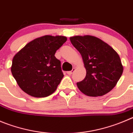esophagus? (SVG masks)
I'll return each instance as SVG.
<instances>
[{
  "label": "esophagus",
  "instance_id": "1",
  "mask_svg": "<svg viewBox=\"0 0 133 133\" xmlns=\"http://www.w3.org/2000/svg\"><path fill=\"white\" fill-rule=\"evenodd\" d=\"M75 68H74L71 71H67V74H68V75H71V74H72L73 73H74V71H75Z\"/></svg>",
  "mask_w": 133,
  "mask_h": 133
}]
</instances>
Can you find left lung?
I'll return each instance as SVG.
<instances>
[{
    "label": "left lung",
    "instance_id": "left-lung-1",
    "mask_svg": "<svg viewBox=\"0 0 133 133\" xmlns=\"http://www.w3.org/2000/svg\"><path fill=\"white\" fill-rule=\"evenodd\" d=\"M74 46L81 54L86 77L77 83L79 90L89 96L109 92L121 77L123 68L118 54L107 43L90 35L70 37Z\"/></svg>",
    "mask_w": 133,
    "mask_h": 133
}]
</instances>
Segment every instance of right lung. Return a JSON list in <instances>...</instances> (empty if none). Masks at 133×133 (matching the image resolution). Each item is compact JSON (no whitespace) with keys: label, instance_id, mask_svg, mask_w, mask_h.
Masks as SVG:
<instances>
[{"label":"right lung","instance_id":"right-lung-1","mask_svg":"<svg viewBox=\"0 0 133 133\" xmlns=\"http://www.w3.org/2000/svg\"><path fill=\"white\" fill-rule=\"evenodd\" d=\"M66 41L64 36H43L14 56L11 71L22 90L36 98L46 97L55 91L64 74L54 55Z\"/></svg>","mask_w":133,"mask_h":133}]
</instances>
